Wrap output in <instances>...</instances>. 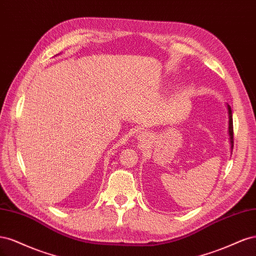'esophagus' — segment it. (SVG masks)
Instances as JSON below:
<instances>
[{"instance_id": "obj_1", "label": "esophagus", "mask_w": 256, "mask_h": 256, "mask_svg": "<svg viewBox=\"0 0 256 256\" xmlns=\"http://www.w3.org/2000/svg\"><path fill=\"white\" fill-rule=\"evenodd\" d=\"M136 136H138V140H143V138H147V134H146V132H144V131H142V132H138V134H136Z\"/></svg>"}]
</instances>
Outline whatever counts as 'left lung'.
<instances>
[{
    "instance_id": "obj_1",
    "label": "left lung",
    "mask_w": 256,
    "mask_h": 256,
    "mask_svg": "<svg viewBox=\"0 0 256 256\" xmlns=\"http://www.w3.org/2000/svg\"><path fill=\"white\" fill-rule=\"evenodd\" d=\"M228 108V136H230V152L233 150V115H232V110L230 106L226 104Z\"/></svg>"
}]
</instances>
